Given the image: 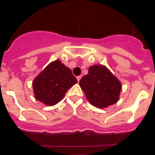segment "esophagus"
<instances>
[{
    "label": "esophagus",
    "instance_id": "esophagus-1",
    "mask_svg": "<svg viewBox=\"0 0 155 155\" xmlns=\"http://www.w3.org/2000/svg\"><path fill=\"white\" fill-rule=\"evenodd\" d=\"M81 76H78L77 77V80H78V81H80V80H81Z\"/></svg>",
    "mask_w": 155,
    "mask_h": 155
}]
</instances>
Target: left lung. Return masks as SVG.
<instances>
[{"instance_id":"obj_1","label":"left lung","mask_w":155,"mask_h":155,"mask_svg":"<svg viewBox=\"0 0 155 155\" xmlns=\"http://www.w3.org/2000/svg\"><path fill=\"white\" fill-rule=\"evenodd\" d=\"M87 101L94 107L104 109L120 99L121 82L105 66L94 64L79 82Z\"/></svg>"}]
</instances>
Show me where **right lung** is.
I'll list each match as a JSON object with an SVG mask.
<instances>
[{"mask_svg": "<svg viewBox=\"0 0 155 155\" xmlns=\"http://www.w3.org/2000/svg\"><path fill=\"white\" fill-rule=\"evenodd\" d=\"M70 68L60 60L50 63L32 81L35 99L49 106L58 103L70 87L77 83Z\"/></svg>", "mask_w": 155, "mask_h": 155, "instance_id": "add662e5", "label": "right lung"}]
</instances>
